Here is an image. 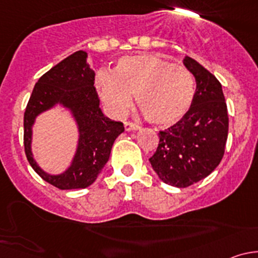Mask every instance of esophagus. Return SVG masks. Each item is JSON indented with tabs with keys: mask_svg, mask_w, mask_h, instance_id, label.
I'll use <instances>...</instances> for the list:
<instances>
[{
	"mask_svg": "<svg viewBox=\"0 0 258 258\" xmlns=\"http://www.w3.org/2000/svg\"><path fill=\"white\" fill-rule=\"evenodd\" d=\"M123 126H124V130H126V131H137V130L140 128V126H137V124L132 123V122H127V121L124 122Z\"/></svg>",
	"mask_w": 258,
	"mask_h": 258,
	"instance_id": "1",
	"label": "esophagus"
}]
</instances>
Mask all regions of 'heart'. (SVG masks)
Wrapping results in <instances>:
<instances>
[{"label":"heart","instance_id":"1","mask_svg":"<svg viewBox=\"0 0 258 258\" xmlns=\"http://www.w3.org/2000/svg\"><path fill=\"white\" fill-rule=\"evenodd\" d=\"M95 85L112 116H123L135 95L145 118L158 126H168L183 117L196 91L194 76L186 67L152 53L121 57L113 72H97Z\"/></svg>","mask_w":258,"mask_h":258}]
</instances>
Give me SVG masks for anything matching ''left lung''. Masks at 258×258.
Here are the masks:
<instances>
[{"mask_svg": "<svg viewBox=\"0 0 258 258\" xmlns=\"http://www.w3.org/2000/svg\"><path fill=\"white\" fill-rule=\"evenodd\" d=\"M183 64L196 80L194 102L177 123L160 131V144L150 158L160 179L179 188L215 171L228 135L227 105L220 81L191 57H184Z\"/></svg>", "mask_w": 258, "mask_h": 258, "instance_id": "8db88e82", "label": "left lung"}]
</instances>
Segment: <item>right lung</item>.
Wrapping results in <instances>:
<instances>
[{"label":"right lung","instance_id":"obj_1","mask_svg":"<svg viewBox=\"0 0 258 258\" xmlns=\"http://www.w3.org/2000/svg\"><path fill=\"white\" fill-rule=\"evenodd\" d=\"M95 72L87 63V52L77 51L40 77L23 117V145L33 170L59 189L86 188L96 181L110 158L114 140L124 131L122 122L112 121L100 108ZM56 104L72 112L79 130L77 153L64 173H45L33 158L32 126L38 114Z\"/></svg>","mask_w":258,"mask_h":258}]
</instances>
